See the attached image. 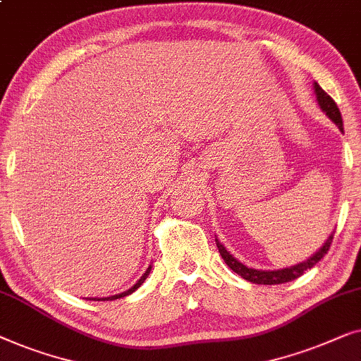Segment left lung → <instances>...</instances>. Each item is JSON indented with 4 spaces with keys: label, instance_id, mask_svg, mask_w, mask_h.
I'll use <instances>...</instances> for the list:
<instances>
[{
    "label": "left lung",
    "instance_id": "1",
    "mask_svg": "<svg viewBox=\"0 0 361 361\" xmlns=\"http://www.w3.org/2000/svg\"><path fill=\"white\" fill-rule=\"evenodd\" d=\"M314 93H316L319 108H321L324 113H326L327 118L331 119L332 123L343 132L342 114H340L337 104H335V101L321 88V86L316 83V81H314ZM332 238H334V232L329 235L327 240L324 242V245L319 248L314 255L309 257L307 260L298 263V265L281 268V270H257V268H250V267L243 265L242 262H238L237 258L233 257L224 245H222L217 237H216V245H217V248H219L221 257L224 258L227 267H229L232 271H235L237 275L245 278L247 281L255 283V284H281V283L296 280V278L301 276L304 271H307L309 268H312L314 265H316V263L321 260V258H324V255L329 252V248H331V243H332Z\"/></svg>",
    "mask_w": 361,
    "mask_h": 361
}]
</instances>
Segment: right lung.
I'll use <instances>...</instances> for the list:
<instances>
[{
	"instance_id": "1",
	"label": "right lung",
	"mask_w": 361,
	"mask_h": 361,
	"mask_svg": "<svg viewBox=\"0 0 361 361\" xmlns=\"http://www.w3.org/2000/svg\"><path fill=\"white\" fill-rule=\"evenodd\" d=\"M150 270H152V265H149V268H147L144 275L140 276V280L137 281V283L134 284V286H130V288L128 289V291H124V293H119V294H114V296H109V298H86V299H90V301H91V299H93V301H114V299H121V298H124V296H129V294L134 293L137 288H140V284L147 280V276H149Z\"/></svg>"
}]
</instances>
